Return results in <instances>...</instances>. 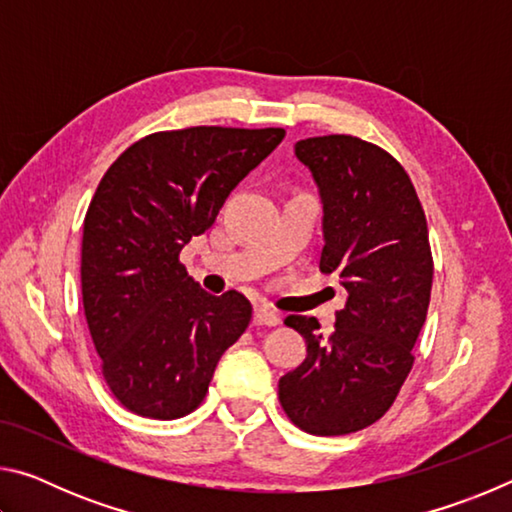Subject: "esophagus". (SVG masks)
Instances as JSON below:
<instances>
[{
	"instance_id": "esophagus-1",
	"label": "esophagus",
	"mask_w": 512,
	"mask_h": 512,
	"mask_svg": "<svg viewBox=\"0 0 512 512\" xmlns=\"http://www.w3.org/2000/svg\"><path fill=\"white\" fill-rule=\"evenodd\" d=\"M253 320H255V325H266V327H275V325H280V314H277L275 309H271V307H266V305H259V307H255V316H253Z\"/></svg>"
}]
</instances>
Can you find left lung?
<instances>
[{"instance_id":"8db88e82","label":"left lung","mask_w":512,"mask_h":512,"mask_svg":"<svg viewBox=\"0 0 512 512\" xmlns=\"http://www.w3.org/2000/svg\"><path fill=\"white\" fill-rule=\"evenodd\" d=\"M323 201L320 271L339 273L348 291L334 332L287 316L307 359L277 384L287 418L314 436H345L391 409L413 368L431 298L433 257L420 198L409 173L381 146L352 135L296 144Z\"/></svg>"}]
</instances>
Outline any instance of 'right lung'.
<instances>
[{
	"label": "right lung",
	"instance_id": "obj_1",
	"mask_svg": "<svg viewBox=\"0 0 512 512\" xmlns=\"http://www.w3.org/2000/svg\"><path fill=\"white\" fill-rule=\"evenodd\" d=\"M282 137L284 128L160 131L103 173L83 221V309L101 375L128 411L176 420L198 409L221 354L246 332L250 302L203 291L180 250Z\"/></svg>",
	"mask_w": 512,
	"mask_h": 512
}]
</instances>
